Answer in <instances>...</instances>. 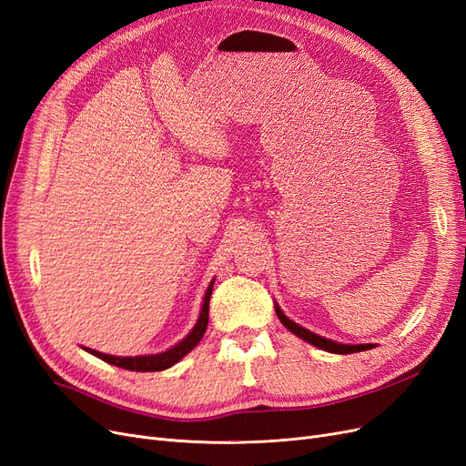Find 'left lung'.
I'll return each instance as SVG.
<instances>
[{
  "instance_id": "8db88e82",
  "label": "left lung",
  "mask_w": 466,
  "mask_h": 466,
  "mask_svg": "<svg viewBox=\"0 0 466 466\" xmlns=\"http://www.w3.org/2000/svg\"><path fill=\"white\" fill-rule=\"evenodd\" d=\"M274 311H277L280 322L286 326V329H288L291 334H296L298 338L305 339L307 343H311V346H315V348H319V350H322V351L338 353V355H348V353H359V351H367V350H372V348H374V343H355V346H353V343H339V341H334V339H329V338L319 336V334H315V332H311V330H307V329H303V326H299L298 322L289 320V319L284 315V311H282L280 305H279L277 301H274Z\"/></svg>"
}]
</instances>
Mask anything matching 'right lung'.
<instances>
[{
    "mask_svg": "<svg viewBox=\"0 0 466 466\" xmlns=\"http://www.w3.org/2000/svg\"><path fill=\"white\" fill-rule=\"evenodd\" d=\"M213 284L215 279L209 282L205 289V296H203V303H201V311L199 317L194 324V329L189 330V334H186V338H182L175 346L168 348L167 351L161 353H153V355H136V357H118V355H109V353H101L90 348H82L84 351H88L92 355H96L97 359L106 360L109 365L120 367L125 370H136V372H157V370H165L170 369L172 365H177L178 360H182L189 351H192L199 339L203 338L205 330H207V322H209V299L213 294Z\"/></svg>",
    "mask_w": 466,
    "mask_h": 466,
    "instance_id": "obj_1",
    "label": "right lung"
}]
</instances>
